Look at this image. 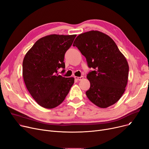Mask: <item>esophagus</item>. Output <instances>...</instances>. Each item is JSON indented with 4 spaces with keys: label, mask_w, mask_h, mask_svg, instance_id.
Segmentation results:
<instances>
[{
    "label": "esophagus",
    "mask_w": 149,
    "mask_h": 149,
    "mask_svg": "<svg viewBox=\"0 0 149 149\" xmlns=\"http://www.w3.org/2000/svg\"><path fill=\"white\" fill-rule=\"evenodd\" d=\"M75 79L78 80V81H81L83 79V76H81V77H75Z\"/></svg>",
    "instance_id": "esophagus-1"
}]
</instances>
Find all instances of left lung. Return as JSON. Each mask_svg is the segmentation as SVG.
Wrapping results in <instances>:
<instances>
[{"label": "left lung", "mask_w": 149, "mask_h": 149, "mask_svg": "<svg viewBox=\"0 0 149 149\" xmlns=\"http://www.w3.org/2000/svg\"><path fill=\"white\" fill-rule=\"evenodd\" d=\"M76 46L85 56L89 68L87 75L90 88L86 92L89 100L100 108L114 105L125 91L129 66L125 56L108 35L97 30L80 34Z\"/></svg>", "instance_id": "left-lung-1"}]
</instances>
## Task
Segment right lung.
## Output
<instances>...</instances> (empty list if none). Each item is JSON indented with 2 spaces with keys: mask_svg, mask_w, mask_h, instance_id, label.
Wrapping results in <instances>:
<instances>
[{
  "mask_svg": "<svg viewBox=\"0 0 149 149\" xmlns=\"http://www.w3.org/2000/svg\"><path fill=\"white\" fill-rule=\"evenodd\" d=\"M77 35H50L38 40L25 54L22 63L25 85L39 105L54 108L65 99L74 83L58 73L65 68L64 54Z\"/></svg>",
  "mask_w": 149,
  "mask_h": 149,
  "instance_id": "add662e5",
  "label": "right lung"
}]
</instances>
